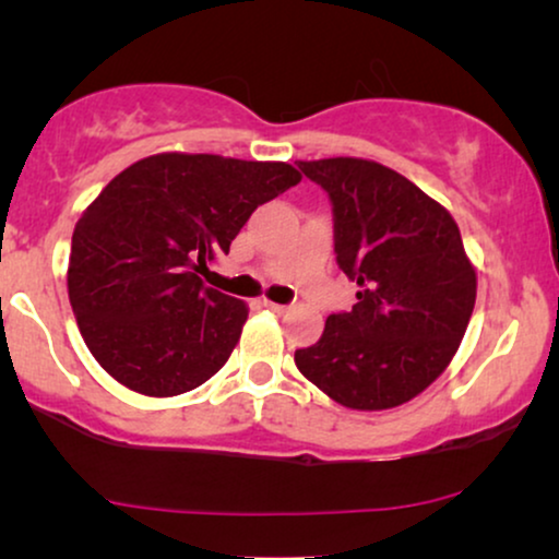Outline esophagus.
Returning a JSON list of instances; mask_svg holds the SVG:
<instances>
[{
    "instance_id": "34e87169",
    "label": "esophagus",
    "mask_w": 559,
    "mask_h": 559,
    "mask_svg": "<svg viewBox=\"0 0 559 559\" xmlns=\"http://www.w3.org/2000/svg\"><path fill=\"white\" fill-rule=\"evenodd\" d=\"M264 308H270L274 312H287L289 305H280V302H272V300H264Z\"/></svg>"
}]
</instances>
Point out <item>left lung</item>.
<instances>
[{
	"instance_id": "1",
	"label": "left lung",
	"mask_w": 559,
	"mask_h": 559,
	"mask_svg": "<svg viewBox=\"0 0 559 559\" xmlns=\"http://www.w3.org/2000/svg\"><path fill=\"white\" fill-rule=\"evenodd\" d=\"M333 203L335 262L358 285L310 348L308 381L348 409H392L453 361L476 305V270L453 216L415 182L373 159L297 163Z\"/></svg>"
}]
</instances>
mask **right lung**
Here are the masks:
<instances>
[{"label": "right lung", "instance_id": "right-lung-1", "mask_svg": "<svg viewBox=\"0 0 559 559\" xmlns=\"http://www.w3.org/2000/svg\"><path fill=\"white\" fill-rule=\"evenodd\" d=\"M287 163L163 152L121 170L83 211L68 297L102 369L147 396H175L228 361L247 302L201 274L259 205L300 182Z\"/></svg>", "mask_w": 559, "mask_h": 559}]
</instances>
